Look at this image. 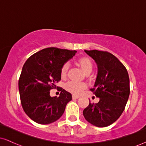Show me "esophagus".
Wrapping results in <instances>:
<instances>
[{
	"mask_svg": "<svg viewBox=\"0 0 146 146\" xmlns=\"http://www.w3.org/2000/svg\"><path fill=\"white\" fill-rule=\"evenodd\" d=\"M72 98H73V99H78L80 97L78 96V95H72Z\"/></svg>",
	"mask_w": 146,
	"mask_h": 146,
	"instance_id": "1",
	"label": "esophagus"
}]
</instances>
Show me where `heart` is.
Listing matches in <instances>:
<instances>
[{
    "instance_id": "heart-1",
    "label": "heart",
    "mask_w": 146,
    "mask_h": 146,
    "mask_svg": "<svg viewBox=\"0 0 146 146\" xmlns=\"http://www.w3.org/2000/svg\"><path fill=\"white\" fill-rule=\"evenodd\" d=\"M79 64L80 67L82 68V70L85 73H90L93 69V64L91 60L88 58H82L79 60ZM70 64L68 62H65L62 66L60 70L62 77H65L67 73V71L69 68ZM86 88V84L84 82H75V81H69L65 84V88L70 93L75 95H79Z\"/></svg>"
}]
</instances>
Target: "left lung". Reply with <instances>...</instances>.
I'll use <instances>...</instances> for the list:
<instances>
[{
  "instance_id": "8db88e82",
  "label": "left lung",
  "mask_w": 146,
  "mask_h": 146,
  "mask_svg": "<svg viewBox=\"0 0 146 146\" xmlns=\"http://www.w3.org/2000/svg\"><path fill=\"white\" fill-rule=\"evenodd\" d=\"M95 60L98 71L94 88H90L100 101L89 103L83 110L87 121L97 127L111 125L121 116L130 95L128 71L121 62L107 51H84Z\"/></svg>"
}]
</instances>
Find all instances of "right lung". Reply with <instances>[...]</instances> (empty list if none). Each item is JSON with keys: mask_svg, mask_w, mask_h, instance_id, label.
<instances>
[{"mask_svg": "<svg viewBox=\"0 0 146 146\" xmlns=\"http://www.w3.org/2000/svg\"><path fill=\"white\" fill-rule=\"evenodd\" d=\"M76 53V51L56 47L46 48L25 62L18 88L23 110L33 121L48 124L63 115L66 104L72 100L71 94L60 88L58 98L51 97L49 91L56 88V84L61 80L62 65Z\"/></svg>", "mask_w": 146, "mask_h": 146, "instance_id": "right-lung-1", "label": "right lung"}]
</instances>
